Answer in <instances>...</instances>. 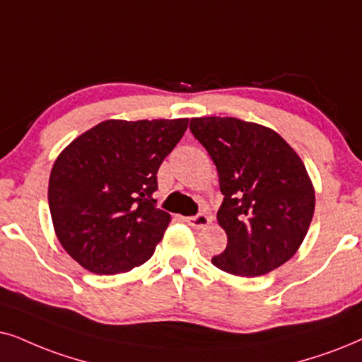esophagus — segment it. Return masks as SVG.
Here are the masks:
<instances>
[{
  "label": "esophagus",
  "mask_w": 362,
  "mask_h": 362,
  "mask_svg": "<svg viewBox=\"0 0 362 362\" xmlns=\"http://www.w3.org/2000/svg\"><path fill=\"white\" fill-rule=\"evenodd\" d=\"M210 221H212V218H210L209 215H205V214L194 215V217H185V222L189 223V226L194 227V228H204V227H207L209 223H210Z\"/></svg>",
  "instance_id": "34e87169"
}]
</instances>
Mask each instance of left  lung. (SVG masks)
<instances>
[{
  "label": "left lung",
  "mask_w": 362,
  "mask_h": 362,
  "mask_svg": "<svg viewBox=\"0 0 362 362\" xmlns=\"http://www.w3.org/2000/svg\"><path fill=\"white\" fill-rule=\"evenodd\" d=\"M192 134L218 172L223 202L217 221L227 247L212 264L257 277L286 264L308 234L315 192L304 162L272 128L234 117L190 120Z\"/></svg>",
  "instance_id": "obj_1"
}]
</instances>
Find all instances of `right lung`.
Returning <instances> with one entry per match:
<instances>
[{
	"label": "right lung",
	"mask_w": 362,
	"mask_h": 362,
	"mask_svg": "<svg viewBox=\"0 0 362 362\" xmlns=\"http://www.w3.org/2000/svg\"><path fill=\"white\" fill-rule=\"evenodd\" d=\"M189 127L173 120H105L54 160L48 204L59 244L93 274L145 264L172 217L155 207L157 172Z\"/></svg>",
	"instance_id": "right-lung-1"
}]
</instances>
